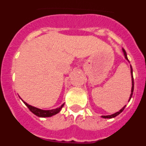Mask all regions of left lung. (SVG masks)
Listing matches in <instances>:
<instances>
[{
    "instance_id": "obj_1",
    "label": "left lung",
    "mask_w": 146,
    "mask_h": 146,
    "mask_svg": "<svg viewBox=\"0 0 146 146\" xmlns=\"http://www.w3.org/2000/svg\"><path fill=\"white\" fill-rule=\"evenodd\" d=\"M122 50H123V55H124V58L125 59H126L127 61L129 63V61L128 60V58H127V55H126V51H125L123 49H122ZM130 69H131V94H130V96H129V99L128 102L130 101V99H131V96H132V94H133V91H134V79H133V71H132V68H131V66L130 65ZM125 107H126V105L125 106H123V108H121V110H120L119 111L116 112V113H113V114L112 115H102V118H115V117H116L117 115H118L120 114L121 113H122V111H123V110H124Z\"/></svg>"
}]
</instances>
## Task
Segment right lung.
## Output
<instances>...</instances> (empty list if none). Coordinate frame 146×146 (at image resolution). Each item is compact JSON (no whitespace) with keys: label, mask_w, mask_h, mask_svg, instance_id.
<instances>
[{"label":"right lung","mask_w":146,"mask_h":146,"mask_svg":"<svg viewBox=\"0 0 146 146\" xmlns=\"http://www.w3.org/2000/svg\"><path fill=\"white\" fill-rule=\"evenodd\" d=\"M20 99H21V98H20ZM22 101H23V102H24V104L28 107V109L31 110V112H32V113H33L34 115H36V116L41 117V118H47V117H51L52 116V115H56L57 113H58L60 111L61 108H63L64 105V104H62V105L60 107V108H55V109L47 110H42V109H39V108H35V107L31 106V105H30V104H28V103H26L25 102L23 101V99H22Z\"/></svg>","instance_id":"add662e5"}]
</instances>
